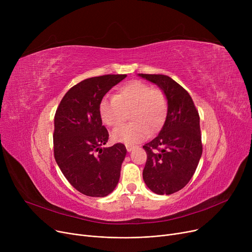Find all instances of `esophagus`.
I'll return each mask as SVG.
<instances>
[{
  "label": "esophagus",
  "mask_w": 252,
  "mask_h": 252,
  "mask_svg": "<svg viewBox=\"0 0 252 252\" xmlns=\"http://www.w3.org/2000/svg\"><path fill=\"white\" fill-rule=\"evenodd\" d=\"M126 150H127L128 152H130L131 150H133V149H134V146H130V145H126Z\"/></svg>",
  "instance_id": "1"
}]
</instances>
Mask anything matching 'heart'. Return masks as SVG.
Listing matches in <instances>:
<instances>
[{
  "label": "heart",
  "mask_w": 252,
  "mask_h": 252,
  "mask_svg": "<svg viewBox=\"0 0 252 252\" xmlns=\"http://www.w3.org/2000/svg\"><path fill=\"white\" fill-rule=\"evenodd\" d=\"M131 111L133 122L116 128L112 139L118 143L133 145L154 133L164 123L167 99L164 93L142 81H131L119 87L115 96L102 98L99 103L101 121L110 127H117Z\"/></svg>",
  "instance_id": "heart-1"
}]
</instances>
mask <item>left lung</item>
<instances>
[{"label": "left lung", "mask_w": 252, "mask_h": 252, "mask_svg": "<svg viewBox=\"0 0 252 252\" xmlns=\"http://www.w3.org/2000/svg\"><path fill=\"white\" fill-rule=\"evenodd\" d=\"M139 76L159 87L167 99V114L159 134L143 148L147 161L143 179L158 195L180 191L189 183L202 154L200 118L189 93L163 74Z\"/></svg>", "instance_id": "8db88e82"}]
</instances>
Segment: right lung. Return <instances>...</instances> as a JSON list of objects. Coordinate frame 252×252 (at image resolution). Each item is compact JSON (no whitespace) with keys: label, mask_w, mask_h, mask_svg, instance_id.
I'll return each instance as SVG.
<instances>
[{"label":"right lung","mask_w":252,"mask_h":252,"mask_svg":"<svg viewBox=\"0 0 252 252\" xmlns=\"http://www.w3.org/2000/svg\"><path fill=\"white\" fill-rule=\"evenodd\" d=\"M126 74L87 78L62 98L54 118V156L62 174L78 192L105 197L116 187L126 149L122 143L102 148L108 130L102 126L99 103Z\"/></svg>","instance_id":"obj_1"}]
</instances>
